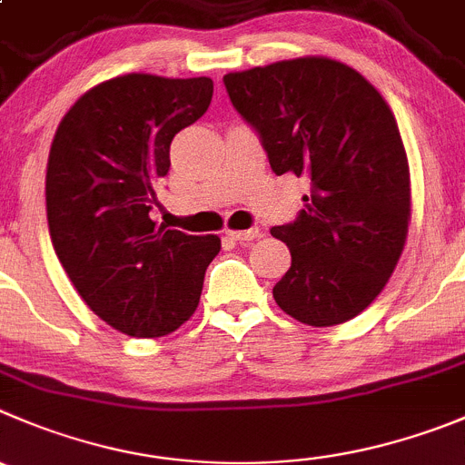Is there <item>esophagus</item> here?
<instances>
[{"instance_id":"esophagus-1","label":"esophagus","mask_w":465,"mask_h":465,"mask_svg":"<svg viewBox=\"0 0 465 465\" xmlns=\"http://www.w3.org/2000/svg\"><path fill=\"white\" fill-rule=\"evenodd\" d=\"M225 235H228L230 240L240 242V244H249V242H253L255 237H260V230H258V228H249V230H228Z\"/></svg>"}]
</instances>
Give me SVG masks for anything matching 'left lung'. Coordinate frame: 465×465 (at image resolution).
Returning <instances> with one entry per match:
<instances>
[{
	"label": "left lung",
	"instance_id": "1",
	"mask_svg": "<svg viewBox=\"0 0 465 465\" xmlns=\"http://www.w3.org/2000/svg\"><path fill=\"white\" fill-rule=\"evenodd\" d=\"M223 84L273 173L311 180L299 216L272 228L292 253L273 299L308 326L351 320L386 287L409 232V159L391 107L326 56L228 73Z\"/></svg>",
	"mask_w": 465,
	"mask_h": 465
}]
</instances>
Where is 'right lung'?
Listing matches in <instances>:
<instances>
[{
  "label": "right lung",
  "mask_w": 465,
  "mask_h": 465,
  "mask_svg": "<svg viewBox=\"0 0 465 465\" xmlns=\"http://www.w3.org/2000/svg\"><path fill=\"white\" fill-rule=\"evenodd\" d=\"M210 77L123 74L97 84L56 127L47 159V223L86 306L132 338L180 329L198 308L216 235L154 225L171 141L212 103Z\"/></svg>",
  "instance_id": "obj_1"
}]
</instances>
